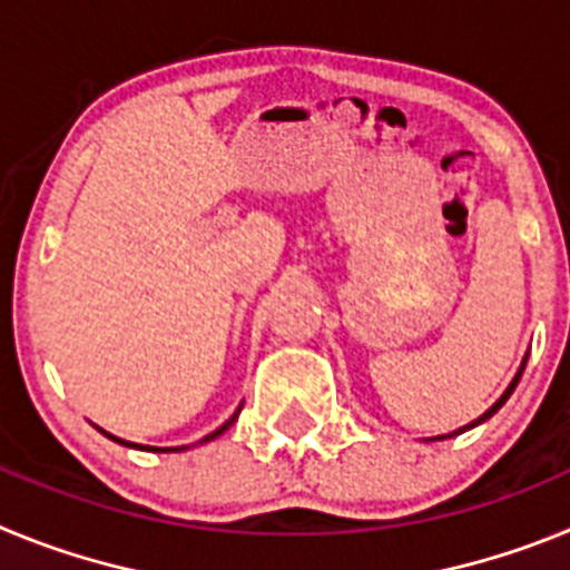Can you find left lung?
I'll list each match as a JSON object with an SVG mask.
<instances>
[{
	"label": "left lung",
	"instance_id": "left-lung-1",
	"mask_svg": "<svg viewBox=\"0 0 570 570\" xmlns=\"http://www.w3.org/2000/svg\"><path fill=\"white\" fill-rule=\"evenodd\" d=\"M525 362H528V354H525V360H522V365H520V371H517V376H513V380H511V385H508V387H505V394H502V396H500V400L493 402V405H491V407H488V411H485V414H482V416H480V420H473V422H471V425H465V428H473V425H480V422H485V420H488V416H493V414H497V411H500V407H502V405H505V400H508V396H511V394H513V387H517V382H520L522 371H525ZM454 434H462V428H460V431H454ZM454 434H451V436H454ZM440 440H445V436H440Z\"/></svg>",
	"mask_w": 570,
	"mask_h": 570
}]
</instances>
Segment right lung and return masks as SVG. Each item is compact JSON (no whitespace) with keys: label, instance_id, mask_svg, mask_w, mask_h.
Here are the masks:
<instances>
[{"label":"right lung","instance_id":"right-lung-1","mask_svg":"<svg viewBox=\"0 0 570 570\" xmlns=\"http://www.w3.org/2000/svg\"><path fill=\"white\" fill-rule=\"evenodd\" d=\"M239 411H242V405L236 407V414L230 416V420L225 422V425H219V428H216V431H214V434H208V436H205V440H199V442H210V440H216V436H219V434H225V431H228V428L234 425V420H236V416H239ZM99 431H102V428H99ZM102 434L108 436V440L119 442V445H128V448H142V445H136V442H125V440H119V436L108 434V431H102ZM145 451H185V445H183V448H148V445H145Z\"/></svg>","mask_w":570,"mask_h":570}]
</instances>
